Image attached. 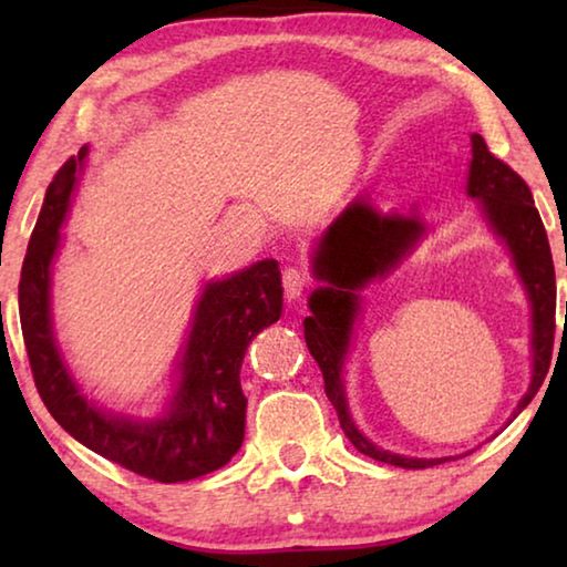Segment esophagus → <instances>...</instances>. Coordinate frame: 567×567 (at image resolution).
Listing matches in <instances>:
<instances>
[{"label": "esophagus", "mask_w": 567, "mask_h": 567, "mask_svg": "<svg viewBox=\"0 0 567 567\" xmlns=\"http://www.w3.org/2000/svg\"><path fill=\"white\" fill-rule=\"evenodd\" d=\"M310 272L302 270V267H287L282 272V287L287 300H300L307 287H310Z\"/></svg>", "instance_id": "esophagus-1"}]
</instances>
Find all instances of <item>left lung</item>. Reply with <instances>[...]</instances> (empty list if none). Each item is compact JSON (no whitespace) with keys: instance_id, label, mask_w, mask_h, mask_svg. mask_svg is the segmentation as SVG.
<instances>
[{"instance_id":"obj_1","label":"left lung","mask_w":567,"mask_h":567,"mask_svg":"<svg viewBox=\"0 0 567 567\" xmlns=\"http://www.w3.org/2000/svg\"><path fill=\"white\" fill-rule=\"evenodd\" d=\"M470 142H473V159H470L467 195L483 205L487 225L511 249L515 270L520 275L533 307V380L515 410L517 415L540 390L550 368L555 334V267L548 235H545L543 219L533 205L530 187L511 165H505L487 150L480 134H473ZM422 235H425V223L420 217L398 213L382 215L370 205V199H354L320 239L312 262L318 280H324L328 287L312 292V315L302 322L307 350L320 364L324 392L338 410L340 427L350 437V443L362 455L408 470L433 467L453 457H405L370 443L350 417L342 385V364L350 350L352 324L358 318V290H362L372 277L388 275L402 257L412 252Z\"/></svg>"}]
</instances>
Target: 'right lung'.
<instances>
[{"mask_svg": "<svg viewBox=\"0 0 567 567\" xmlns=\"http://www.w3.org/2000/svg\"><path fill=\"white\" fill-rule=\"evenodd\" d=\"M87 147L56 172L27 247L19 280V320L27 358L52 417L92 453L157 483H185L227 465L243 445L247 398L239 385L247 344L282 315V280L275 260H262L227 280L207 282L195 307L179 380L167 410L155 420L107 415L82 395L52 330V260Z\"/></svg>", "mask_w": 567, "mask_h": 567, "instance_id": "obj_1", "label": "right lung"}]
</instances>
